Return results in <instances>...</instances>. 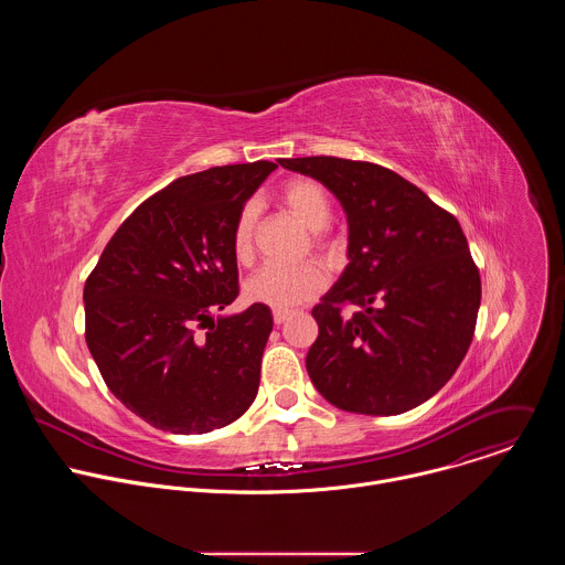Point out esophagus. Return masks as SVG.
<instances>
[{"label": "esophagus", "instance_id": "1", "mask_svg": "<svg viewBox=\"0 0 565 565\" xmlns=\"http://www.w3.org/2000/svg\"><path fill=\"white\" fill-rule=\"evenodd\" d=\"M292 312L290 310H273V319H275V324L279 327V324H284V321L290 317Z\"/></svg>", "mask_w": 565, "mask_h": 565}]
</instances>
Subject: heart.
<instances>
[{"instance_id":"1","label":"heart","mask_w":565,"mask_h":565,"mask_svg":"<svg viewBox=\"0 0 565 565\" xmlns=\"http://www.w3.org/2000/svg\"><path fill=\"white\" fill-rule=\"evenodd\" d=\"M281 203L286 210L312 232V244L331 253L335 241L327 234V225L333 216L331 199L310 179H292L281 188ZM255 221L257 205L246 203L238 210L232 225V255L238 264H248L255 253ZM327 286V275L315 262H303L297 266H264L244 286L250 301L270 306L275 310H288L301 301L315 297Z\"/></svg>"}]
</instances>
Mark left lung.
<instances>
[{
  "label": "left lung",
  "mask_w": 565,
  "mask_h": 565,
  "mask_svg": "<svg viewBox=\"0 0 565 565\" xmlns=\"http://www.w3.org/2000/svg\"><path fill=\"white\" fill-rule=\"evenodd\" d=\"M327 185L349 221V266L312 308L315 388L353 414H405L460 366L476 329L480 275L454 214L399 174L335 156L279 158ZM355 305L344 318L341 308Z\"/></svg>",
  "instance_id": "obj_1"
}]
</instances>
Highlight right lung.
Listing matches in <instances>:
<instances>
[{"label":"right lung","mask_w":565,"mask_h":565,"mask_svg":"<svg viewBox=\"0 0 565 565\" xmlns=\"http://www.w3.org/2000/svg\"><path fill=\"white\" fill-rule=\"evenodd\" d=\"M275 170L257 160L177 179L125 218L85 284L100 375L156 429H221L257 397L270 308L212 315L238 295L234 218Z\"/></svg>","instance_id":"obj_1"}]
</instances>
